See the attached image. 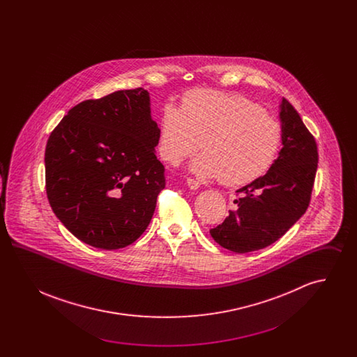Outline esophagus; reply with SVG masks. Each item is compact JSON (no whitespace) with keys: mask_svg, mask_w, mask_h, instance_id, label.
<instances>
[{"mask_svg":"<svg viewBox=\"0 0 357 357\" xmlns=\"http://www.w3.org/2000/svg\"><path fill=\"white\" fill-rule=\"evenodd\" d=\"M187 186L190 187L191 190H197L199 187V182L195 181V179H191V178H187Z\"/></svg>","mask_w":357,"mask_h":357,"instance_id":"1","label":"esophagus"}]
</instances>
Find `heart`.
I'll return each instance as SVG.
<instances>
[{"label":"heart","instance_id":"1","mask_svg":"<svg viewBox=\"0 0 357 357\" xmlns=\"http://www.w3.org/2000/svg\"><path fill=\"white\" fill-rule=\"evenodd\" d=\"M281 142V123L262 107L211 89L188 92L182 108L167 104L159 127V153L166 162L176 166L201 147L204 153L191 171L201 178L220 176L226 186L246 185L264 175Z\"/></svg>","mask_w":357,"mask_h":357}]
</instances>
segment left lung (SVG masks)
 <instances>
[{
	"label": "left lung",
	"instance_id": "8db88e82",
	"mask_svg": "<svg viewBox=\"0 0 357 357\" xmlns=\"http://www.w3.org/2000/svg\"><path fill=\"white\" fill-rule=\"evenodd\" d=\"M282 149L264 176L237 190L236 208L210 230L222 248L234 253L264 249L282 237L309 206L319 153L294 107L280 104Z\"/></svg>",
	"mask_w": 357,
	"mask_h": 357
}]
</instances>
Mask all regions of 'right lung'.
Returning a JSON list of instances; mask_svg holds the SVG:
<instances>
[{
  "label": "right lung",
  "instance_id": "right-lung-1",
  "mask_svg": "<svg viewBox=\"0 0 357 357\" xmlns=\"http://www.w3.org/2000/svg\"><path fill=\"white\" fill-rule=\"evenodd\" d=\"M159 127L144 88L85 100L52 131L45 185L53 213L98 249H121L143 234L166 186L155 155Z\"/></svg>",
  "mask_w": 357,
  "mask_h": 357
}]
</instances>
